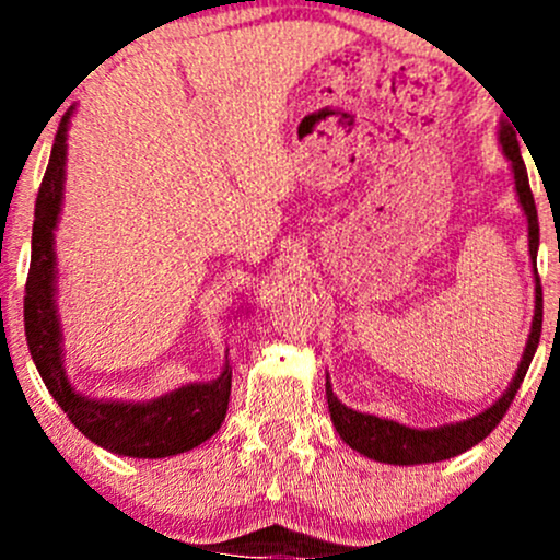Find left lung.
<instances>
[{
	"label": "left lung",
	"mask_w": 560,
	"mask_h": 560,
	"mask_svg": "<svg viewBox=\"0 0 560 560\" xmlns=\"http://www.w3.org/2000/svg\"><path fill=\"white\" fill-rule=\"evenodd\" d=\"M500 141H503V150L508 160L513 163V178H516V191L518 202H522L526 221H529V255L532 262L537 268V244H539V223H537V205L529 189V176H526V165L518 152L516 131L511 126L503 124L500 128ZM535 320H532V334L529 342H526L524 361L518 365L516 376H513L511 387L505 389V395L500 397L492 408H487L485 413H479L477 419H468L464 423H455V427H442V429H410L402 423L389 421V419H376V416L358 413V410L347 408L334 397L331 384H326V402H329V413L334 427L342 440L358 453L369 455V458L382 460V464H395V466H413V464H436V460H447L453 455H460L464 450L479 445L487 434L503 421L505 410L511 408L513 397H516L518 387H522L526 371H529L532 358H535L537 345H539V331H542V284H539V273L535 276Z\"/></svg>",
	"instance_id": "1"
}]
</instances>
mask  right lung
<instances>
[{
    "label": "right lung",
    "instance_id": "obj_1",
    "mask_svg": "<svg viewBox=\"0 0 560 560\" xmlns=\"http://www.w3.org/2000/svg\"><path fill=\"white\" fill-rule=\"evenodd\" d=\"M68 115L60 120L47 173L36 197L31 268L25 279L23 324L31 358L49 395L73 427L94 445L131 458H165L210 440L226 419L231 395L229 365L213 384H189L152 402H100L75 395L60 358V320L55 311V226L66 176Z\"/></svg>",
    "mask_w": 560,
    "mask_h": 560
}]
</instances>
